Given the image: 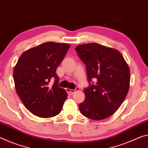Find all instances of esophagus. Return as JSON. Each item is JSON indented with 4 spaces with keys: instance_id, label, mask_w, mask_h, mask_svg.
<instances>
[{
    "instance_id": "1",
    "label": "esophagus",
    "mask_w": 148,
    "mask_h": 148,
    "mask_svg": "<svg viewBox=\"0 0 148 148\" xmlns=\"http://www.w3.org/2000/svg\"><path fill=\"white\" fill-rule=\"evenodd\" d=\"M79 90V88H76V89H75V90H70V89H69V88L66 89V90L67 93H69V95H73V93L75 92V91H78Z\"/></svg>"
}]
</instances>
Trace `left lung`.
<instances>
[{"label":"left lung","instance_id":"obj_1","mask_svg":"<svg viewBox=\"0 0 148 148\" xmlns=\"http://www.w3.org/2000/svg\"><path fill=\"white\" fill-rule=\"evenodd\" d=\"M86 66L90 86L84 88V101L79 105L84 116L95 121L107 119L115 112L125 99L130 87L128 64L116 49L98 43L76 47ZM92 79L97 81L91 83Z\"/></svg>","mask_w":148,"mask_h":148}]
</instances>
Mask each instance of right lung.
<instances>
[{
	"label": "right lung",
	"mask_w": 148,
	"mask_h": 148,
	"mask_svg": "<svg viewBox=\"0 0 148 148\" xmlns=\"http://www.w3.org/2000/svg\"><path fill=\"white\" fill-rule=\"evenodd\" d=\"M69 48V44L49 41L25 51L18 59L13 72L16 92L35 115L50 118L61 111L68 94L58 86L56 70Z\"/></svg>",
	"instance_id": "obj_1"
}]
</instances>
